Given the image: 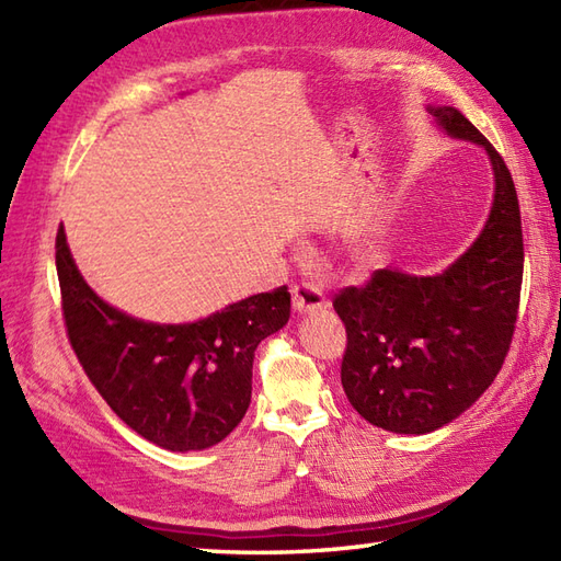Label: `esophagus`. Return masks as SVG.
<instances>
[{
  "label": "esophagus",
  "instance_id": "obj_1",
  "mask_svg": "<svg viewBox=\"0 0 561 561\" xmlns=\"http://www.w3.org/2000/svg\"><path fill=\"white\" fill-rule=\"evenodd\" d=\"M291 301H294V311L296 313H316V311H323L328 306L323 291L313 284L308 282H299L291 287Z\"/></svg>",
  "mask_w": 561,
  "mask_h": 561
}]
</instances>
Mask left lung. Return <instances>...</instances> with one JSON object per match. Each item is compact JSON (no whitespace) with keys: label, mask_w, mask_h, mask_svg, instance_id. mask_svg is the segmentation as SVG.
Masks as SVG:
<instances>
[{"label":"left lung","mask_w":561,"mask_h":561,"mask_svg":"<svg viewBox=\"0 0 561 561\" xmlns=\"http://www.w3.org/2000/svg\"><path fill=\"white\" fill-rule=\"evenodd\" d=\"M428 113L450 137L490 153V219L440 274L376 270L332 299L347 330L342 388L366 422L396 434L434 432L492 386L514 337L523 282L520 209L504 159L460 111L432 105Z\"/></svg>","instance_id":"obj_1"}]
</instances>
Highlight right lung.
<instances>
[{
	"label": "right lung",
	"mask_w": 561,
	"mask_h": 561,
	"mask_svg": "<svg viewBox=\"0 0 561 561\" xmlns=\"http://www.w3.org/2000/svg\"><path fill=\"white\" fill-rule=\"evenodd\" d=\"M55 262L71 350L121 420L165 450L219 444L250 404L257 344L287 325V287L248 296L205 320L157 325L99 299L59 226Z\"/></svg>",
	"instance_id": "right-lung-1"
}]
</instances>
